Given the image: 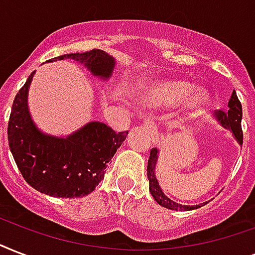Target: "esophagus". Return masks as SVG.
<instances>
[{"mask_svg":"<svg viewBox=\"0 0 255 255\" xmlns=\"http://www.w3.org/2000/svg\"><path fill=\"white\" fill-rule=\"evenodd\" d=\"M144 128L147 129L148 133L151 135V137L155 140V141H157V140H159V132H157V128H156L153 119L145 120V123H144Z\"/></svg>","mask_w":255,"mask_h":255,"instance_id":"obj_1","label":"esophagus"}]
</instances>
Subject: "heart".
I'll return each mask as SVG.
<instances>
[{
	"label": "heart",
	"instance_id": "obj_1",
	"mask_svg": "<svg viewBox=\"0 0 255 255\" xmlns=\"http://www.w3.org/2000/svg\"><path fill=\"white\" fill-rule=\"evenodd\" d=\"M192 91H193V86L188 82H156L148 87L145 100L149 104H155V106H174L188 98L186 108L190 112H196L205 106L208 102V95L202 90H197L193 93ZM190 92L192 94H190Z\"/></svg>",
	"mask_w": 255,
	"mask_h": 255
}]
</instances>
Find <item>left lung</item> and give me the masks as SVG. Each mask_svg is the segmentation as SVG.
Here are the masks:
<instances>
[{"mask_svg": "<svg viewBox=\"0 0 255 255\" xmlns=\"http://www.w3.org/2000/svg\"><path fill=\"white\" fill-rule=\"evenodd\" d=\"M228 111H217L214 114V118L217 119V122L221 124L222 127L229 129L233 132L234 137L238 143L242 145V140H244V133H242L241 128V120H242V106L241 102L238 100L237 94L233 91L232 98H230L229 103H228ZM157 157H159V151L157 148H152L151 153H149V159H148V168H147V176L149 180V192H151L152 197L155 198L156 202L159 205L167 208L170 210H193L197 208H201L206 204H201V205H182L178 202H174L173 200H170L164 194L161 186L159 185V181L156 178V164H157Z\"/></svg>", "mask_w": 255, "mask_h": 255, "instance_id": "left-lung-1", "label": "left lung"}]
</instances>
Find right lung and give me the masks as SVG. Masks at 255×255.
<instances>
[{"mask_svg": "<svg viewBox=\"0 0 255 255\" xmlns=\"http://www.w3.org/2000/svg\"><path fill=\"white\" fill-rule=\"evenodd\" d=\"M57 59L79 62L103 81L115 67V59L98 49L65 54L51 61ZM33 77L31 73L17 92L10 112L7 140L14 161L26 182L41 193L62 198L87 196L104 178L110 160L128 132L116 133L104 123L91 122L66 137L46 135L34 124L27 107Z\"/></svg>", "mask_w": 255, "mask_h": 255, "instance_id": "1", "label": "right lung"}]
</instances>
